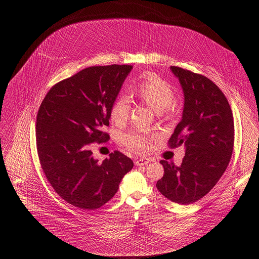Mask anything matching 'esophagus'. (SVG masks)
Instances as JSON below:
<instances>
[{"instance_id": "1", "label": "esophagus", "mask_w": 259, "mask_h": 259, "mask_svg": "<svg viewBox=\"0 0 259 259\" xmlns=\"http://www.w3.org/2000/svg\"><path fill=\"white\" fill-rule=\"evenodd\" d=\"M151 162V160L150 159H146V158H136L135 159V161H134V163H135V165L136 166H143V165H146L147 163H150Z\"/></svg>"}]
</instances>
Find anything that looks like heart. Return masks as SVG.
I'll return each instance as SVG.
<instances>
[{"instance_id": "obj_1", "label": "heart", "mask_w": 259, "mask_h": 259, "mask_svg": "<svg viewBox=\"0 0 259 259\" xmlns=\"http://www.w3.org/2000/svg\"><path fill=\"white\" fill-rule=\"evenodd\" d=\"M134 94L157 113L169 108L174 101L172 87L154 73L146 76L134 89ZM131 104L127 97L119 96L115 99L109 110V117L116 125H124L130 116ZM157 134L143 129H134L122 135L121 141L131 152H147L152 149L153 139Z\"/></svg>"}]
</instances>
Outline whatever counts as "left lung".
Segmentation results:
<instances>
[{
	"mask_svg": "<svg viewBox=\"0 0 259 259\" xmlns=\"http://www.w3.org/2000/svg\"><path fill=\"white\" fill-rule=\"evenodd\" d=\"M170 68L181 84L184 107L168 145H184L186 155L179 167L160 161L164 175L157 189L172 202L189 205L206 196L228 168L234 151V118L227 97L211 80L178 66Z\"/></svg>",
	"mask_w": 259,
	"mask_h": 259,
	"instance_id": "1",
	"label": "left lung"
}]
</instances>
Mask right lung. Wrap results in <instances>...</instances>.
<instances>
[{
    "label": "right lung",
    "instance_id": "obj_1",
    "mask_svg": "<svg viewBox=\"0 0 259 259\" xmlns=\"http://www.w3.org/2000/svg\"><path fill=\"white\" fill-rule=\"evenodd\" d=\"M129 64L90 66L56 83L43 99L35 125L36 151L53 190L68 204L95 210L112 199L133 168L119 151L102 163L93 158V142L109 139V110Z\"/></svg>",
    "mask_w": 259,
    "mask_h": 259
}]
</instances>
